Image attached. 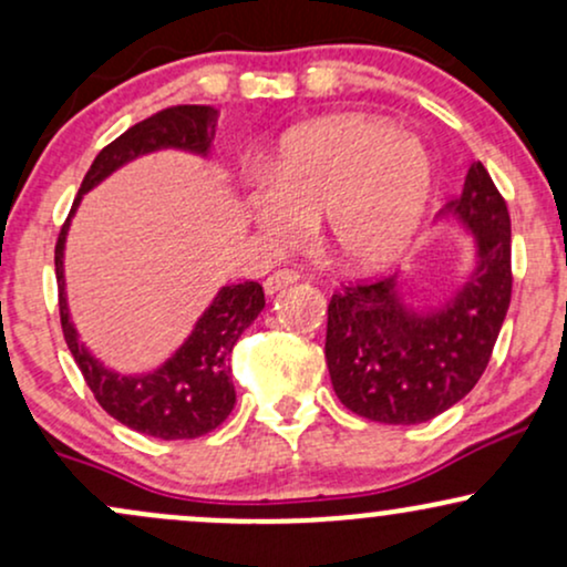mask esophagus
Segmentation results:
<instances>
[{
  "mask_svg": "<svg viewBox=\"0 0 567 567\" xmlns=\"http://www.w3.org/2000/svg\"><path fill=\"white\" fill-rule=\"evenodd\" d=\"M298 279H301V275H298V271H292V269H279V271H275V275L266 277L264 290L269 292V296H275V292L290 288V285L298 282Z\"/></svg>",
  "mask_w": 567,
  "mask_h": 567,
  "instance_id": "34e87169",
  "label": "esophagus"
}]
</instances>
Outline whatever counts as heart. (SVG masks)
<instances>
[{"label":"heart","instance_id":"b5f03b06","mask_svg":"<svg viewBox=\"0 0 567 567\" xmlns=\"http://www.w3.org/2000/svg\"><path fill=\"white\" fill-rule=\"evenodd\" d=\"M432 157L386 120L341 114L292 130L247 218L275 245H296L317 218L322 250L349 271H379L413 243L432 199Z\"/></svg>","mask_w":567,"mask_h":567}]
</instances>
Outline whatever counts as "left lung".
<instances>
[{
	"instance_id": "left-lung-1",
	"label": "left lung",
	"mask_w": 567,
	"mask_h": 567,
	"mask_svg": "<svg viewBox=\"0 0 567 567\" xmlns=\"http://www.w3.org/2000/svg\"><path fill=\"white\" fill-rule=\"evenodd\" d=\"M477 245L474 271L440 309H413L396 277L343 285L328 303L324 360L338 400L379 424H424L472 392L485 373L512 298L506 202L474 162L447 202Z\"/></svg>"
}]
</instances>
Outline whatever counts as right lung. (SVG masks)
Instances as JSON below:
<instances>
[{
    "label": "right lung",
    "instance_id": "right-lung-1",
    "mask_svg": "<svg viewBox=\"0 0 567 567\" xmlns=\"http://www.w3.org/2000/svg\"><path fill=\"white\" fill-rule=\"evenodd\" d=\"M218 112L213 106H171L138 122L120 138L101 148L87 175H84L80 194H76L71 213L63 224L55 243V277H58V306H61V328L69 351L80 365L90 392L97 405L112 419L157 440H194L224 424L229 419L237 394L231 383L229 357L234 343L250 328L252 320L264 309V288L258 282L226 285L207 306L205 315L194 324L192 336L181 343L165 365L143 375H120L103 368L101 362L84 349L76 336V328L69 320L66 282H63V245L71 216L90 188L109 178L116 167L138 159L141 154L159 152V148H181V152L210 154V143L216 138Z\"/></svg>",
    "mask_w": 567,
    "mask_h": 567
}]
</instances>
